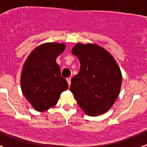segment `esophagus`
<instances>
[{
    "instance_id": "34e87169",
    "label": "esophagus",
    "mask_w": 147,
    "mask_h": 147,
    "mask_svg": "<svg viewBox=\"0 0 147 147\" xmlns=\"http://www.w3.org/2000/svg\"><path fill=\"white\" fill-rule=\"evenodd\" d=\"M67 82H68L69 85H71V78H67Z\"/></svg>"
}]
</instances>
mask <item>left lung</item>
Returning a JSON list of instances; mask_svg holds the SVG:
<instances>
[{
  "instance_id": "left-lung-1",
  "label": "left lung",
  "mask_w": 147,
  "mask_h": 147,
  "mask_svg": "<svg viewBox=\"0 0 147 147\" xmlns=\"http://www.w3.org/2000/svg\"><path fill=\"white\" fill-rule=\"evenodd\" d=\"M80 62V71L69 90L79 107L89 116L105 114L121 91L122 75L114 57L96 44L77 43L71 50Z\"/></svg>"
}]
</instances>
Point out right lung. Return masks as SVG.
<instances>
[{"label": "right lung", "instance_id": "add662e5", "mask_svg": "<svg viewBox=\"0 0 147 147\" xmlns=\"http://www.w3.org/2000/svg\"><path fill=\"white\" fill-rule=\"evenodd\" d=\"M65 49L64 43L40 45L32 51L23 66L22 92L37 111H45L55 106L61 93L69 88L55 62Z\"/></svg>", "mask_w": 147, "mask_h": 147}]
</instances>
